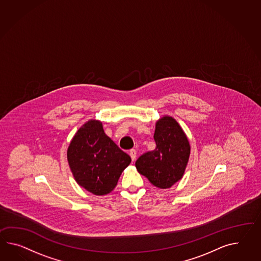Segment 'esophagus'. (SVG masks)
Instances as JSON below:
<instances>
[{
    "label": "esophagus",
    "mask_w": 261,
    "mask_h": 261,
    "mask_svg": "<svg viewBox=\"0 0 261 261\" xmlns=\"http://www.w3.org/2000/svg\"><path fill=\"white\" fill-rule=\"evenodd\" d=\"M130 156H131V159H132L133 161L137 158V151L135 149H131L130 150Z\"/></svg>",
    "instance_id": "1"
}]
</instances>
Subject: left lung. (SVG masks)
I'll list each match as a JSON object with an SVG mask.
<instances>
[{
	"mask_svg": "<svg viewBox=\"0 0 261 261\" xmlns=\"http://www.w3.org/2000/svg\"><path fill=\"white\" fill-rule=\"evenodd\" d=\"M153 140L155 149L142 153L136 161V168L153 186L169 189L184 174L190 143L177 121L168 116L156 121Z\"/></svg>",
	"mask_w": 261,
	"mask_h": 261,
	"instance_id": "1",
	"label": "left lung"
}]
</instances>
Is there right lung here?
I'll return each instance as SVG.
<instances>
[{"label":"right lung","instance_id":"1","mask_svg":"<svg viewBox=\"0 0 261 261\" xmlns=\"http://www.w3.org/2000/svg\"><path fill=\"white\" fill-rule=\"evenodd\" d=\"M68 161L77 183L95 195L114 190L131 158L105 134L102 122L89 121L68 149Z\"/></svg>","mask_w":261,"mask_h":261}]
</instances>
